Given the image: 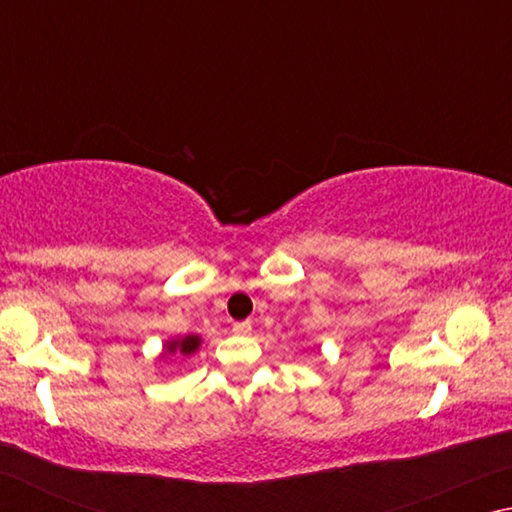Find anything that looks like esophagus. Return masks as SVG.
<instances>
[{"label":"esophagus","instance_id":"obj_1","mask_svg":"<svg viewBox=\"0 0 512 512\" xmlns=\"http://www.w3.org/2000/svg\"><path fill=\"white\" fill-rule=\"evenodd\" d=\"M232 332L235 334H248L250 332V320H241V323L232 325Z\"/></svg>","mask_w":512,"mask_h":512}]
</instances>
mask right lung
<instances>
[{
    "mask_svg": "<svg viewBox=\"0 0 512 512\" xmlns=\"http://www.w3.org/2000/svg\"><path fill=\"white\" fill-rule=\"evenodd\" d=\"M198 345H201V339H198V336H185L183 341L169 343V352L180 350L183 354H192L198 348Z\"/></svg>",
    "mask_w": 512,
    "mask_h": 512,
    "instance_id": "obj_1",
    "label": "right lung"
}]
</instances>
